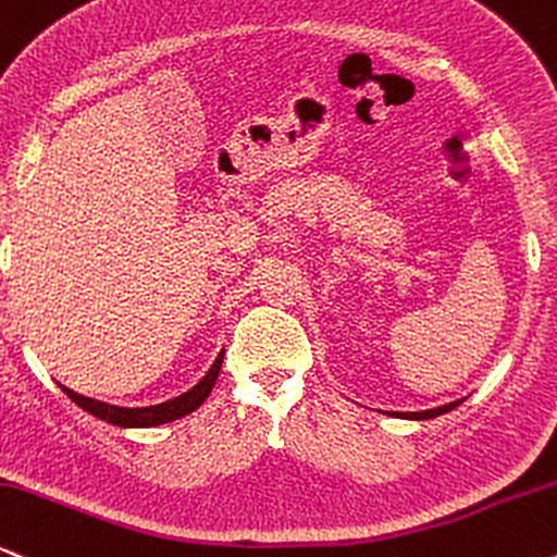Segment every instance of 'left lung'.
Wrapping results in <instances>:
<instances>
[{
    "mask_svg": "<svg viewBox=\"0 0 557 557\" xmlns=\"http://www.w3.org/2000/svg\"><path fill=\"white\" fill-rule=\"evenodd\" d=\"M461 401H450V404H443V407L437 409H424V411H391L394 417H404V420H433L437 414H446V411L456 409Z\"/></svg>",
    "mask_w": 557,
    "mask_h": 557,
    "instance_id": "left-lung-1",
    "label": "left lung"
}]
</instances>
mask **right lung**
<instances>
[{
	"label": "right lung",
	"mask_w": 557,
	"mask_h": 557,
	"mask_svg": "<svg viewBox=\"0 0 557 557\" xmlns=\"http://www.w3.org/2000/svg\"><path fill=\"white\" fill-rule=\"evenodd\" d=\"M221 362H224V351L215 357L213 368L208 370V375L202 377L195 388H189L187 394L176 396V398H172V401H163V404H156V407H143V409L111 407V404L94 401V398H85L81 394H75V391L64 388V385H59V388H62L64 394H67L72 401L77 404V407L88 411V414H94V417H98V420H103L109 424H116V428H156V424L174 422V420H180V417L189 414V411L198 409L200 404L208 398V394L213 391L215 377H219V370H221Z\"/></svg>",
	"instance_id": "obj_1"
}]
</instances>
